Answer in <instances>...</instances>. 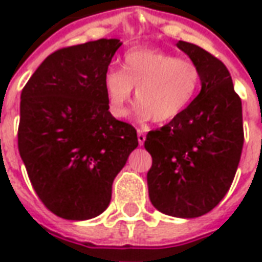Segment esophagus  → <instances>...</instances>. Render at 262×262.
<instances>
[{
    "mask_svg": "<svg viewBox=\"0 0 262 262\" xmlns=\"http://www.w3.org/2000/svg\"><path fill=\"white\" fill-rule=\"evenodd\" d=\"M137 138H138L140 146H143V144H144V141H146V134H144L141 129H138V131H137Z\"/></svg>",
    "mask_w": 262,
    "mask_h": 262,
    "instance_id": "esophagus-1",
    "label": "esophagus"
}]
</instances>
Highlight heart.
<instances>
[{
	"instance_id": "heart-1",
	"label": "heart",
	"mask_w": 262,
	"mask_h": 262,
	"mask_svg": "<svg viewBox=\"0 0 262 262\" xmlns=\"http://www.w3.org/2000/svg\"><path fill=\"white\" fill-rule=\"evenodd\" d=\"M201 83L195 62L159 49H131L124 55L122 70L109 68L103 86L109 109L116 118L128 115L136 87L137 115L169 122L185 112Z\"/></svg>"
}]
</instances>
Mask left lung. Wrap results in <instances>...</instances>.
<instances>
[{
  "mask_svg": "<svg viewBox=\"0 0 262 262\" xmlns=\"http://www.w3.org/2000/svg\"><path fill=\"white\" fill-rule=\"evenodd\" d=\"M176 46L200 68L201 92L182 115L147 134V185L159 211L194 219L211 211L233 182L244 147L242 102L220 59L194 43Z\"/></svg>",
  "mask_w": 262,
  "mask_h": 262,
  "instance_id": "8db88e82",
  "label": "left lung"
}]
</instances>
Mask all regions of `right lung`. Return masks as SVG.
<instances>
[{"instance_id": "obj_1", "label": "right lung", "mask_w": 262, "mask_h": 262, "mask_svg": "<svg viewBox=\"0 0 262 262\" xmlns=\"http://www.w3.org/2000/svg\"><path fill=\"white\" fill-rule=\"evenodd\" d=\"M121 45L99 39L58 49L21 92L20 156L40 201L67 220L105 211L114 179L138 146L136 128L111 115L103 86Z\"/></svg>"}]
</instances>
